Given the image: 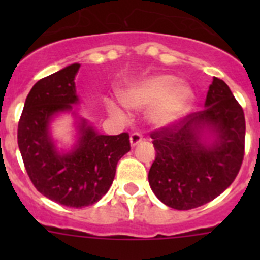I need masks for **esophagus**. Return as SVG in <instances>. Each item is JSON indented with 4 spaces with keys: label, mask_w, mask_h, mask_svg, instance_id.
Returning a JSON list of instances; mask_svg holds the SVG:
<instances>
[{
    "label": "esophagus",
    "mask_w": 260,
    "mask_h": 260,
    "mask_svg": "<svg viewBox=\"0 0 260 260\" xmlns=\"http://www.w3.org/2000/svg\"><path fill=\"white\" fill-rule=\"evenodd\" d=\"M142 141H143V137H142L139 133H133V134L130 135V144H132V147H135L137 144L141 143Z\"/></svg>",
    "instance_id": "obj_1"
}]
</instances>
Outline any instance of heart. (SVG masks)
Returning a JSON list of instances; mask_svg holds the SVG:
<instances>
[{"mask_svg":"<svg viewBox=\"0 0 260 260\" xmlns=\"http://www.w3.org/2000/svg\"><path fill=\"white\" fill-rule=\"evenodd\" d=\"M192 98L194 93L189 84L178 82V78L171 74L144 78L119 91V99L125 107L132 109L150 108L147 118L157 127L171 126L180 121L190 109ZM107 108L117 118L126 117L122 108L112 100H108Z\"/></svg>","mask_w":260,"mask_h":260,"instance_id":"b5f03b06","label":"heart"}]
</instances>
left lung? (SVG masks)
<instances>
[{
  "mask_svg": "<svg viewBox=\"0 0 260 260\" xmlns=\"http://www.w3.org/2000/svg\"><path fill=\"white\" fill-rule=\"evenodd\" d=\"M206 108L151 133L156 150L151 189L174 210L213 201L237 177L245 155V114L224 80L213 78ZM214 135L211 144L204 134Z\"/></svg>",
  "mask_w": 260,
  "mask_h": 260,
  "instance_id": "left-lung-1",
  "label": "left lung"
}]
</instances>
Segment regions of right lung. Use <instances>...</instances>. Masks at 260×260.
I'll return each mask as SVG.
<instances>
[{
  "mask_svg": "<svg viewBox=\"0 0 260 260\" xmlns=\"http://www.w3.org/2000/svg\"><path fill=\"white\" fill-rule=\"evenodd\" d=\"M79 63H73L43 78L32 87L18 123V146L29 180L39 192L66 207L82 208L99 202L114 180L117 162L130 151L127 133L100 135L79 122L78 143L59 153L49 134L57 113L77 104L74 78Z\"/></svg>",
  "mask_w": 260,
  "mask_h": 260,
  "instance_id": "add662e5",
  "label": "right lung"
}]
</instances>
